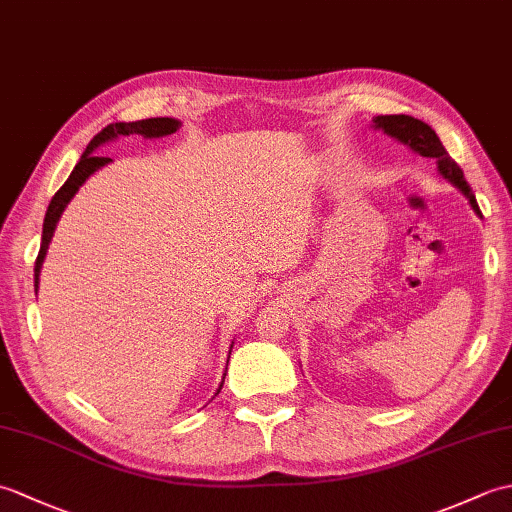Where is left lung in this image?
<instances>
[{"mask_svg":"<svg viewBox=\"0 0 512 512\" xmlns=\"http://www.w3.org/2000/svg\"><path fill=\"white\" fill-rule=\"evenodd\" d=\"M374 127L383 129L385 134L400 140L402 145H407L409 149L416 151V154H420L422 158L436 160L438 171L442 173V176L447 178L453 184V187H458L466 195V198H469L473 211L477 215H482L480 206H477L475 195L469 187V182H466V178H464V171L460 169L458 162H455L449 156V151L442 147L438 134L433 132V129L427 123H422V121H418V118L405 116V114H389V116H376Z\"/></svg>","mask_w":512,"mask_h":512,"instance_id":"1","label":"left lung"}]
</instances>
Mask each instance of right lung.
Returning a JSON list of instances; mask_svg holds the SVG:
<instances>
[{"label":"right lung","mask_w":512,"mask_h":512,"mask_svg":"<svg viewBox=\"0 0 512 512\" xmlns=\"http://www.w3.org/2000/svg\"><path fill=\"white\" fill-rule=\"evenodd\" d=\"M178 129H180V121H176V118H145V121H134V123H112V125H107L105 129H101V132L90 140V145L85 147L81 160L76 162V167L72 169L70 178L65 180L63 187L57 193H54V198L48 204L46 220H43L41 248H39V255H37V262H35V292L39 288L41 264H43V259H46L50 239L54 235V228H57L61 213L65 211V206H68V202L74 198V193L79 191L81 184L88 180L96 169L105 167L107 162L112 160V158H105V156H96V149H99L103 143H107V140H114L118 136L140 134L145 138H160V136L176 134ZM222 385H224V380H222ZM222 385H220V389H222ZM220 389H217V391H220Z\"/></svg>","instance_id":"right-lung-1"}]
</instances>
